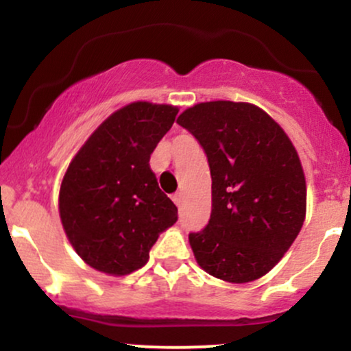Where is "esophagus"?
I'll return each mask as SVG.
<instances>
[{
	"mask_svg": "<svg viewBox=\"0 0 351 351\" xmlns=\"http://www.w3.org/2000/svg\"><path fill=\"white\" fill-rule=\"evenodd\" d=\"M173 201H175V204H176V206H181V204H183V201H184V195H183V193H176V195H173Z\"/></svg>",
	"mask_w": 351,
	"mask_h": 351,
	"instance_id": "34e87169",
	"label": "esophagus"
}]
</instances>
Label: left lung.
<instances>
[{
    "label": "left lung",
    "instance_id": "left-lung-1",
    "mask_svg": "<svg viewBox=\"0 0 351 351\" xmlns=\"http://www.w3.org/2000/svg\"><path fill=\"white\" fill-rule=\"evenodd\" d=\"M195 135L211 171V217L189 234L196 263L216 279L245 284L265 276L299 236L307 184L282 127L247 102L215 100L176 120Z\"/></svg>",
    "mask_w": 351,
    "mask_h": 351
}]
</instances>
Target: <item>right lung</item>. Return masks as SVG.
I'll return each instance as SVG.
<instances>
[{"label": "right lung", "instance_id": "add662e5", "mask_svg": "<svg viewBox=\"0 0 351 351\" xmlns=\"http://www.w3.org/2000/svg\"><path fill=\"white\" fill-rule=\"evenodd\" d=\"M178 110L152 102L119 108L67 167L59 189L60 223L74 251L95 271L120 277L142 269L158 236L178 219L148 163Z\"/></svg>", "mask_w": 351, "mask_h": 351}]
</instances>
